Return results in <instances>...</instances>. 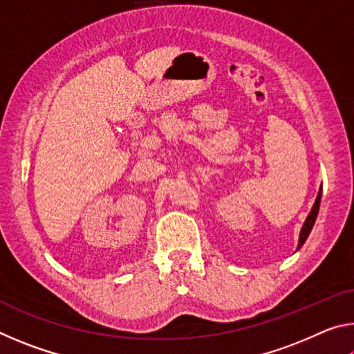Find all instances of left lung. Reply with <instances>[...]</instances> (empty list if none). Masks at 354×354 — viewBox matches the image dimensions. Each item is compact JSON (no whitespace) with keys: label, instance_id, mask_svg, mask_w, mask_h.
<instances>
[{"label":"left lung","instance_id":"obj_1","mask_svg":"<svg viewBox=\"0 0 354 354\" xmlns=\"http://www.w3.org/2000/svg\"><path fill=\"white\" fill-rule=\"evenodd\" d=\"M320 200H322V189H320V192H319V195H317L315 203H314L313 209H310V212H309V215H308L306 221H304V225H303V227H301V232H299L298 248H301V247H303V243L306 242V239H308V236H309V232L313 231V226H314V223H315L317 214H319V209H320Z\"/></svg>","mask_w":354,"mask_h":354}]
</instances>
